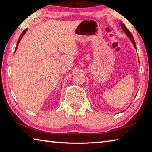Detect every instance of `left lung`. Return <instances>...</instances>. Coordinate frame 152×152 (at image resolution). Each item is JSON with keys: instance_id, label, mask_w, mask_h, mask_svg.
I'll return each mask as SVG.
<instances>
[{"instance_id": "obj_1", "label": "left lung", "mask_w": 152, "mask_h": 152, "mask_svg": "<svg viewBox=\"0 0 152 152\" xmlns=\"http://www.w3.org/2000/svg\"><path fill=\"white\" fill-rule=\"evenodd\" d=\"M121 26L122 29H123V31H124V32L126 33V34H127V35L128 36L129 38V39H130L131 42H132V43L133 44V45H134L135 48H136V44H135V43L134 38H133V35H132V33H131V32L129 31L128 30L127 28L125 27V25L124 24L121 23Z\"/></svg>"}]
</instances>
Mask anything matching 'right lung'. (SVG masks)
Instances as JSON below:
<instances>
[{"label":"right lung","mask_w":152,"mask_h":152,"mask_svg":"<svg viewBox=\"0 0 152 152\" xmlns=\"http://www.w3.org/2000/svg\"><path fill=\"white\" fill-rule=\"evenodd\" d=\"M27 31V29H25L22 32V33H21V35H20V37H19V39H18V41H17V46H16V48H15V51H16V50H17V46L19 45V42H20V39H22V37H23V36L24 35H25V32H26Z\"/></svg>","instance_id":"obj_1"}]
</instances>
